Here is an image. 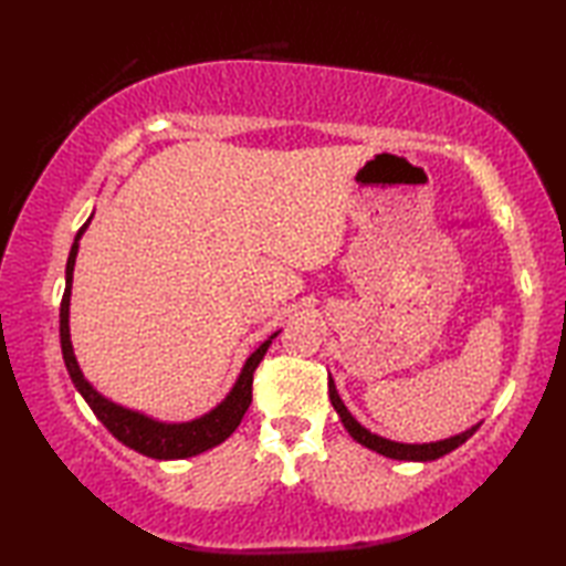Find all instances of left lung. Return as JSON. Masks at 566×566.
<instances>
[{
    "instance_id": "8db88e82",
    "label": "left lung",
    "mask_w": 566,
    "mask_h": 566,
    "mask_svg": "<svg viewBox=\"0 0 566 566\" xmlns=\"http://www.w3.org/2000/svg\"><path fill=\"white\" fill-rule=\"evenodd\" d=\"M328 396H331V403L335 408V413L340 416L345 430L350 432L353 440H357L359 444H365V448L375 450L384 457H389V460H406V462H432L438 460V457L448 454L452 450L460 448L462 442H467L469 438L474 436L476 428L482 423H474L472 428H467L462 432H457V436H450L444 440H436V442H396L389 438H381L377 432L367 430L363 423H357V418L347 411V406L343 403V399L338 396V389H335V381L328 375Z\"/></svg>"
}]
</instances>
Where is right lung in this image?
I'll return each instance as SVG.
<instances>
[{"label": "right lung", "instance_id": "add662e5", "mask_svg": "<svg viewBox=\"0 0 566 566\" xmlns=\"http://www.w3.org/2000/svg\"><path fill=\"white\" fill-rule=\"evenodd\" d=\"M92 219H94V211L87 219V223L80 228L75 235V243L70 248V258L65 268V294H63V302H60V347H63V359H65L72 384H75V389L82 394V399L87 401L94 416L109 428V432L118 442H124L126 448L136 450L140 454L153 457V460H185V457H195L216 448V444H221L240 426V420H243L248 406L252 401V375H255L264 353H268V347L272 345L276 335H280V331H274L268 340L260 343L255 350L248 355L245 365L240 369L231 391H228L223 399L211 408V411L191 420L167 423V420H158L148 413L134 411V408H126L122 403L106 399V396L94 389V384L84 377L70 340L72 272H75L80 240L84 231L90 228Z\"/></svg>", "mask_w": 566, "mask_h": 566}]
</instances>
